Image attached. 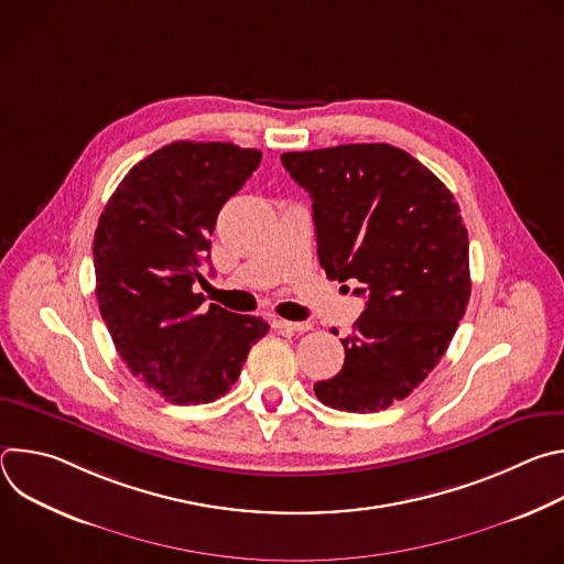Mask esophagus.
Masks as SVG:
<instances>
[{"label":"esophagus","mask_w":564,"mask_h":564,"mask_svg":"<svg viewBox=\"0 0 564 564\" xmlns=\"http://www.w3.org/2000/svg\"><path fill=\"white\" fill-rule=\"evenodd\" d=\"M272 326L279 330H290V333H307L312 328L310 321H285L279 316L272 318Z\"/></svg>","instance_id":"34e87169"}]
</instances>
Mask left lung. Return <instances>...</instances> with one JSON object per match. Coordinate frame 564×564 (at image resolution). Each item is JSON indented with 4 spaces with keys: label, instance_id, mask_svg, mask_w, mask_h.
I'll use <instances>...</instances> for the list:
<instances>
[{
    "label": "left lung",
    "instance_id": "8db88e82",
    "mask_svg": "<svg viewBox=\"0 0 564 564\" xmlns=\"http://www.w3.org/2000/svg\"><path fill=\"white\" fill-rule=\"evenodd\" d=\"M310 194L316 254L333 281H359L366 307L341 339L321 404L375 413L409 397L444 357L470 296L468 234L446 185L404 149L370 142L281 155Z\"/></svg>",
    "mask_w": 564,
    "mask_h": 564
}]
</instances>
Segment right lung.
Returning <instances> with one entry per match:
<instances>
[{
    "label": "right lung",
    "mask_w": 564,
    "mask_h": 564,
    "mask_svg": "<svg viewBox=\"0 0 564 564\" xmlns=\"http://www.w3.org/2000/svg\"><path fill=\"white\" fill-rule=\"evenodd\" d=\"M261 165L259 149L178 140L122 178L94 238L96 296L120 359L170 404H209L268 335L261 316L203 312L200 261L220 207Z\"/></svg>",
    "instance_id": "obj_1"
}]
</instances>
